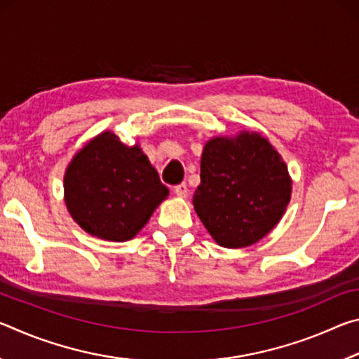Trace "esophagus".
I'll use <instances>...</instances> for the list:
<instances>
[{"instance_id": "obj_1", "label": "esophagus", "mask_w": 359, "mask_h": 359, "mask_svg": "<svg viewBox=\"0 0 359 359\" xmlns=\"http://www.w3.org/2000/svg\"><path fill=\"white\" fill-rule=\"evenodd\" d=\"M174 193L177 194L179 198H187L188 193H190V190H188V185L187 184H180L177 187H174Z\"/></svg>"}]
</instances>
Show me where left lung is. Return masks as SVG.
<instances>
[{
  "instance_id": "8db88e82",
  "label": "left lung",
  "mask_w": 359,
  "mask_h": 359,
  "mask_svg": "<svg viewBox=\"0 0 359 359\" xmlns=\"http://www.w3.org/2000/svg\"><path fill=\"white\" fill-rule=\"evenodd\" d=\"M290 198L288 168L259 133L212 137L204 145L193 205L218 245L257 244L280 222Z\"/></svg>"
}]
</instances>
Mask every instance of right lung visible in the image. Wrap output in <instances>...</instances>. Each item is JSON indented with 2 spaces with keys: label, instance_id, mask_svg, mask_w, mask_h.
<instances>
[{
  "label": "right lung",
  "instance_id": "add662e5",
  "mask_svg": "<svg viewBox=\"0 0 359 359\" xmlns=\"http://www.w3.org/2000/svg\"><path fill=\"white\" fill-rule=\"evenodd\" d=\"M168 194L141 147L112 131L93 137L66 168V208L83 231L104 241L135 238Z\"/></svg>",
  "mask_w": 359,
  "mask_h": 359
}]
</instances>
